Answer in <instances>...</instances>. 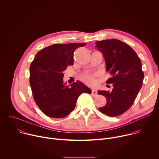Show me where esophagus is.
<instances>
[{
	"label": "esophagus",
	"instance_id": "34e87169",
	"mask_svg": "<svg viewBox=\"0 0 159 159\" xmlns=\"http://www.w3.org/2000/svg\"><path fill=\"white\" fill-rule=\"evenodd\" d=\"M92 94L94 96H98V92L97 90H95V89H92Z\"/></svg>",
	"mask_w": 159,
	"mask_h": 159
}]
</instances>
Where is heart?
Wrapping results in <instances>:
<instances>
[{
    "label": "heart",
    "instance_id": "1",
    "mask_svg": "<svg viewBox=\"0 0 159 159\" xmlns=\"http://www.w3.org/2000/svg\"><path fill=\"white\" fill-rule=\"evenodd\" d=\"M81 78L88 84H93L94 81V75L91 74H85L82 75Z\"/></svg>",
    "mask_w": 159,
    "mask_h": 159
}]
</instances>
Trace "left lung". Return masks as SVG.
I'll list each match as a JSON object with an SVG mask.
<instances>
[{
	"label": "left lung",
	"mask_w": 159,
	"mask_h": 159,
	"mask_svg": "<svg viewBox=\"0 0 159 159\" xmlns=\"http://www.w3.org/2000/svg\"><path fill=\"white\" fill-rule=\"evenodd\" d=\"M96 44L104 56L106 71L111 75L106 83L113 86L111 92L98 91L107 100L106 106L99 110L107 116H118L130 108L142 86V62L131 47L118 39L98 41Z\"/></svg>",
	"instance_id": "1"
}]
</instances>
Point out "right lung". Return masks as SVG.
Wrapping results in <instances>:
<instances>
[{"label":"right lung","instance_id":"add662e5","mask_svg":"<svg viewBox=\"0 0 159 159\" xmlns=\"http://www.w3.org/2000/svg\"><path fill=\"white\" fill-rule=\"evenodd\" d=\"M82 43L55 44L40 50L31 62L30 83L34 101L47 116L61 118L75 107L82 93L91 94V90L80 81L65 85L63 72L74 64L75 50Z\"/></svg>","mask_w":159,"mask_h":159}]
</instances>
